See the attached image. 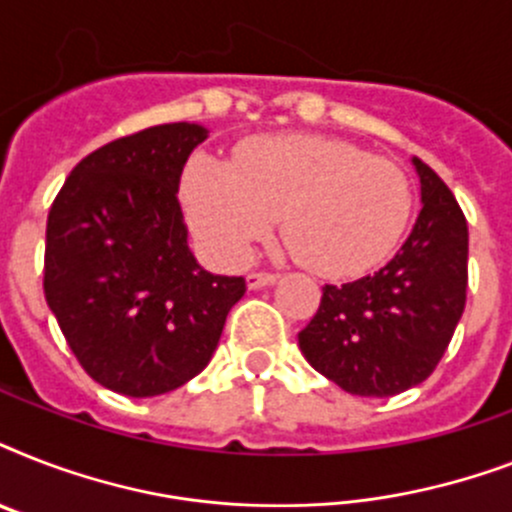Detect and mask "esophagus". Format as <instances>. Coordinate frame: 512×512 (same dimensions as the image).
Returning a JSON list of instances; mask_svg holds the SVG:
<instances>
[{"label": "esophagus", "mask_w": 512, "mask_h": 512, "mask_svg": "<svg viewBox=\"0 0 512 512\" xmlns=\"http://www.w3.org/2000/svg\"><path fill=\"white\" fill-rule=\"evenodd\" d=\"M279 279L276 273H265V271H255L247 276V287L249 289H263V287H271L273 281Z\"/></svg>", "instance_id": "1"}]
</instances>
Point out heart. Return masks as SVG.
Instances as JSON below:
<instances>
[{
  "instance_id": "heart-1",
  "label": "heart",
  "mask_w": 512,
  "mask_h": 512,
  "mask_svg": "<svg viewBox=\"0 0 512 512\" xmlns=\"http://www.w3.org/2000/svg\"><path fill=\"white\" fill-rule=\"evenodd\" d=\"M180 196L191 231L220 263H241L281 217L292 257L327 279L377 268L412 215V185L398 164L300 132L244 140L233 164L191 156Z\"/></svg>"
}]
</instances>
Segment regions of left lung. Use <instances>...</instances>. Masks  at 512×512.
<instances>
[{"mask_svg":"<svg viewBox=\"0 0 512 512\" xmlns=\"http://www.w3.org/2000/svg\"><path fill=\"white\" fill-rule=\"evenodd\" d=\"M422 209L396 257L372 276L327 284L297 335L308 364L353 396L388 398L428 380L468 292V223L446 183L412 159Z\"/></svg>","mask_w":512,"mask_h":512,"instance_id":"8db88e82","label":"left lung"}]
</instances>
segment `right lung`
Returning a JSON list of instances; mask_svg holds the SVG:
<instances>
[{"label":"right lung","mask_w":512,"mask_h":512,"mask_svg":"<svg viewBox=\"0 0 512 512\" xmlns=\"http://www.w3.org/2000/svg\"><path fill=\"white\" fill-rule=\"evenodd\" d=\"M201 124L111 140L76 164L47 217L44 297L68 348L103 388L170 393L209 364L247 284L204 271L177 201Z\"/></svg>","instance_id":"right-lung-1"}]
</instances>
